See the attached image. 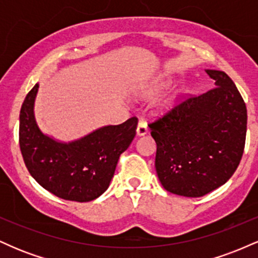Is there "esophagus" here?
Returning <instances> with one entry per match:
<instances>
[{
  "label": "esophagus",
  "instance_id": "34e87169",
  "mask_svg": "<svg viewBox=\"0 0 258 258\" xmlns=\"http://www.w3.org/2000/svg\"><path fill=\"white\" fill-rule=\"evenodd\" d=\"M147 133H148L147 123L144 122V121H139V123H138V126H137V136H139V137H141V136L147 135Z\"/></svg>",
  "mask_w": 258,
  "mask_h": 258
}]
</instances>
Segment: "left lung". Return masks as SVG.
<instances>
[{
	"mask_svg": "<svg viewBox=\"0 0 258 258\" xmlns=\"http://www.w3.org/2000/svg\"><path fill=\"white\" fill-rule=\"evenodd\" d=\"M216 87L189 97L149 123L156 143L155 168L172 194L199 198L223 185L240 164L247 111L232 79L206 70Z\"/></svg>",
	"mask_w": 258,
	"mask_h": 258,
	"instance_id": "obj_1",
	"label": "left lung"
}]
</instances>
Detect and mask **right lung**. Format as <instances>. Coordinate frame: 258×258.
Listing matches in <instances>:
<instances>
[{"label": "right lung", "mask_w": 258, "mask_h": 258, "mask_svg": "<svg viewBox=\"0 0 258 258\" xmlns=\"http://www.w3.org/2000/svg\"><path fill=\"white\" fill-rule=\"evenodd\" d=\"M38 84L26 94L19 115V146L34 179L55 197L87 203L108 189L120 155L136 136L138 119L100 127L78 141L59 142L38 128L34 114Z\"/></svg>", "instance_id": "obj_1"}]
</instances>
